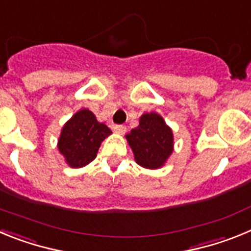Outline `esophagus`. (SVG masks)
<instances>
[{"label":"esophagus","instance_id":"esophagus-1","mask_svg":"<svg viewBox=\"0 0 251 251\" xmlns=\"http://www.w3.org/2000/svg\"><path fill=\"white\" fill-rule=\"evenodd\" d=\"M113 129H114L115 133H119V134H123L124 132H126V126H122V124H115L114 127H113Z\"/></svg>","mask_w":251,"mask_h":251}]
</instances>
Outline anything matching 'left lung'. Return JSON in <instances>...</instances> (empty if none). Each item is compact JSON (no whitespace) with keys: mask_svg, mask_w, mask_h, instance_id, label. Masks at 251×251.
I'll return each mask as SVG.
<instances>
[{"mask_svg":"<svg viewBox=\"0 0 251 251\" xmlns=\"http://www.w3.org/2000/svg\"><path fill=\"white\" fill-rule=\"evenodd\" d=\"M139 166L156 170L165 165L174 152V133L157 113H146L139 126L126 136Z\"/></svg>","mask_w":251,"mask_h":251,"instance_id":"8db88e82","label":"left lung"}]
</instances>
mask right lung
<instances>
[{"label":"right lung","instance_id":"1","mask_svg":"<svg viewBox=\"0 0 251 251\" xmlns=\"http://www.w3.org/2000/svg\"><path fill=\"white\" fill-rule=\"evenodd\" d=\"M112 134L89 109H80L64 124L57 148L70 167L80 168L94 161L101 142Z\"/></svg>","mask_w":251,"mask_h":251}]
</instances>
